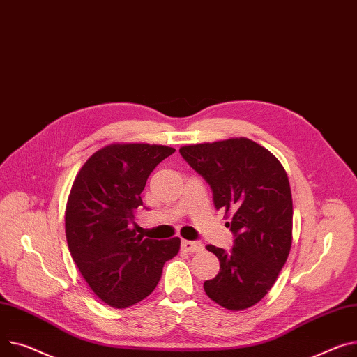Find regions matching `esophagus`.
Listing matches in <instances>:
<instances>
[{
  "mask_svg": "<svg viewBox=\"0 0 357 357\" xmlns=\"http://www.w3.org/2000/svg\"><path fill=\"white\" fill-rule=\"evenodd\" d=\"M182 248L188 252H199L204 250V244L199 241H182Z\"/></svg>",
  "mask_w": 357,
  "mask_h": 357,
  "instance_id": "obj_1",
  "label": "esophagus"
}]
</instances>
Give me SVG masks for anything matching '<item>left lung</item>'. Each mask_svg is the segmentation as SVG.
<instances>
[{"instance_id":"8db88e82","label":"left lung","mask_w":357,"mask_h":357,"mask_svg":"<svg viewBox=\"0 0 357 357\" xmlns=\"http://www.w3.org/2000/svg\"><path fill=\"white\" fill-rule=\"evenodd\" d=\"M212 189L213 205L231 212V251L206 245L220 273L204 282L206 296L228 310L263 298L286 264L293 240V199L286 171L266 148L247 137L179 149Z\"/></svg>"}]
</instances>
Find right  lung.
<instances>
[{"label": "right lung", "mask_w": 357, "mask_h": 357, "mask_svg": "<svg viewBox=\"0 0 357 357\" xmlns=\"http://www.w3.org/2000/svg\"><path fill=\"white\" fill-rule=\"evenodd\" d=\"M175 152L148 144H114L93 153L79 171L66 206V238L83 278L102 301L126 308L148 297L166 261L181 247L144 238L135 212L152 171Z\"/></svg>", "instance_id": "add662e5"}]
</instances>
